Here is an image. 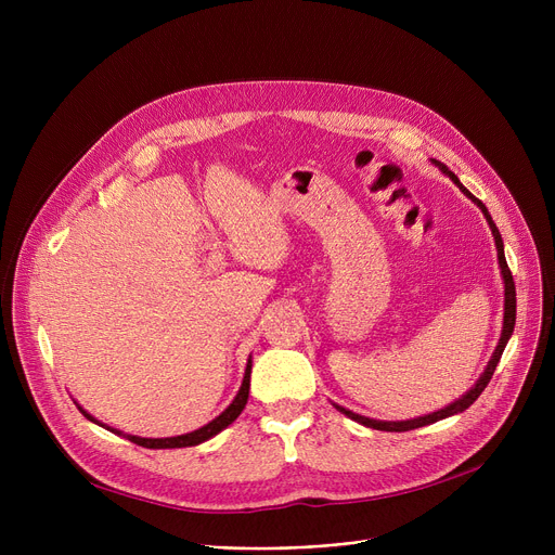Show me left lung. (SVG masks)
<instances>
[{
  "label": "left lung",
  "instance_id": "obj_1",
  "mask_svg": "<svg viewBox=\"0 0 555 555\" xmlns=\"http://www.w3.org/2000/svg\"><path fill=\"white\" fill-rule=\"evenodd\" d=\"M436 166H439L448 178H452L454 180V184L468 195L477 207L483 211V216H486V220H488V224H490V229H492V236H494V245H498V258H500V268H502V276H504V328H502V337H500V344H498V348H494V353H492V358H490V362H488V366H486V371H483V375L479 377L477 380V385L465 393L463 398H459L456 402H452V404H448L446 410H441V412H434V414H427V416H421V418H414V421H400V423H385V421H373V418H366V416H360V414H353V412H348V410H344V406H339V404H335L337 410L341 412V414H346L348 418H353V421H358L360 425H366V427H373V429H380V431H410V429H416V427H425V425H431V423H436V421H441V418H448V416H454V414H461V412H465L468 410V406L481 396V391L488 387V383H490V377H492V373H494V369H498V364H500V358H502V353H504V348H506V341L511 339V335H513V328H515V283H513V274H511V270H508V262H506V256H504V243H502V236H500V229L494 227V222H492V218H490V214H488V209H486V204L481 202V199H477L468 189H465L461 182H459V178L456 175L446 166V164H439V162H434Z\"/></svg>",
  "mask_w": 555,
  "mask_h": 555
}]
</instances>
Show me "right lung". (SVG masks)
Instances as JSON below:
<instances>
[{
	"label": "right lung",
	"instance_id": "obj_1",
	"mask_svg": "<svg viewBox=\"0 0 555 555\" xmlns=\"http://www.w3.org/2000/svg\"><path fill=\"white\" fill-rule=\"evenodd\" d=\"M249 375H251V360L247 362L245 377H243V387H241V391L236 393V398H233V402L227 406V410H224L218 418H214L211 423H207V425L195 429V431H191V434L170 436V439H141V436H132V434H124V436H126V439H128L130 443H137V446H141V448H153V450H164V448H189V446H197V443L209 441L211 436H216V434L222 431L227 425H231L233 421H236V418L241 416V412L245 410L247 398H249ZM78 410L82 412L85 418H90L92 423L99 425V421H96L94 416L87 414V412L82 410V406H78ZM101 427H103V425H101ZM107 429L114 431V434H121V431H116V429H112V427H107Z\"/></svg>",
	"mask_w": 555,
	"mask_h": 555
}]
</instances>
